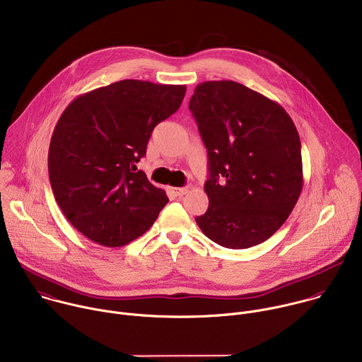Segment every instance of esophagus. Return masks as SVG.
<instances>
[{
  "label": "esophagus",
  "mask_w": 362,
  "mask_h": 362,
  "mask_svg": "<svg viewBox=\"0 0 362 362\" xmlns=\"http://www.w3.org/2000/svg\"><path fill=\"white\" fill-rule=\"evenodd\" d=\"M172 192H173V194L175 196H183V194H186L187 193V189L186 187H172Z\"/></svg>",
  "instance_id": "1"
}]
</instances>
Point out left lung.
<instances>
[{"mask_svg":"<svg viewBox=\"0 0 362 362\" xmlns=\"http://www.w3.org/2000/svg\"><path fill=\"white\" fill-rule=\"evenodd\" d=\"M189 110L209 158V208L197 226L229 249L265 242L285 223L303 186L292 119L279 103L232 80L197 84Z\"/></svg>","mask_w":362,"mask_h":362,"instance_id":"8db88e82","label":"left lung"}]
</instances>
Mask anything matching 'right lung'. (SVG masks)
I'll list each match as a JSON object with an SVG mask.
<instances>
[{
    "label": "right lung",
    "mask_w": 362,
    "mask_h": 362,
    "mask_svg": "<svg viewBox=\"0 0 362 362\" xmlns=\"http://www.w3.org/2000/svg\"><path fill=\"white\" fill-rule=\"evenodd\" d=\"M186 86L122 80L76 97L48 148L51 189L69 222L117 247L141 236L169 202L136 163L153 129L182 105Z\"/></svg>",
    "instance_id": "right-lung-1"
}]
</instances>
